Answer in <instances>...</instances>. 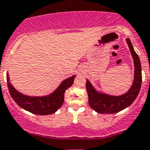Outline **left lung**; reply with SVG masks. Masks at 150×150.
I'll list each match as a JSON object with an SVG mask.
<instances>
[{"mask_svg":"<svg viewBox=\"0 0 150 150\" xmlns=\"http://www.w3.org/2000/svg\"><path fill=\"white\" fill-rule=\"evenodd\" d=\"M131 55L134 63V79L129 90L124 94L113 96L102 93L95 89V87L86 79V88L88 93L89 104L96 112L99 113H116L130 106L136 100L142 83V70L139 56L135 52L130 40L126 39Z\"/></svg>","mask_w":150,"mask_h":150,"instance_id":"obj_1","label":"left lung"}]
</instances>
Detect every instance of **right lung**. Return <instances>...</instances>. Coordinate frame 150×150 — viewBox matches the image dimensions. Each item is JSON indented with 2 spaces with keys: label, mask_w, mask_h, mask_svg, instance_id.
<instances>
[{
  "label": "right lung",
  "mask_w": 150,
  "mask_h": 150,
  "mask_svg": "<svg viewBox=\"0 0 150 150\" xmlns=\"http://www.w3.org/2000/svg\"><path fill=\"white\" fill-rule=\"evenodd\" d=\"M75 76L76 75H74L64 80L50 94L40 96H28L17 91L10 82L8 73H7V81L10 94L18 106L33 114L50 115L54 113L63 105L64 93L72 86Z\"/></svg>",
  "instance_id": "add662e5"
}]
</instances>
